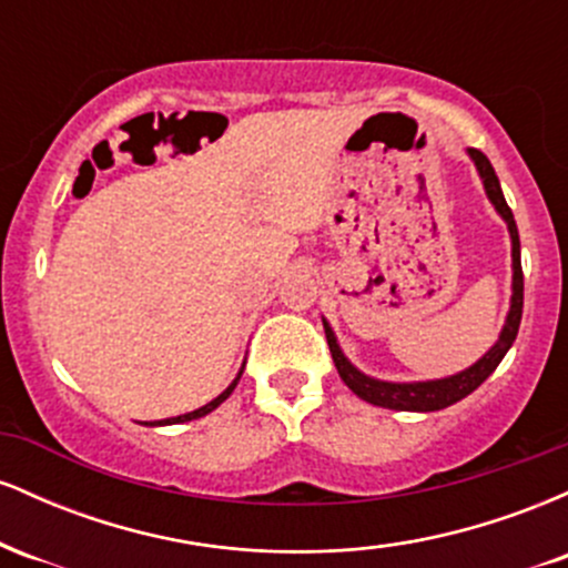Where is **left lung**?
Returning <instances> with one entry per match:
<instances>
[{"mask_svg": "<svg viewBox=\"0 0 568 568\" xmlns=\"http://www.w3.org/2000/svg\"><path fill=\"white\" fill-rule=\"evenodd\" d=\"M470 158L475 160V165H478L480 175H484V186H486L488 197H491L494 205H497L501 219L507 221V226H510V237H513V306H510V315H507L505 331H501L499 342L494 344V347L488 349L486 355L475 363V366L462 371V374L448 376V379H438V382L393 384V382L368 379V376H363L361 371L352 368L347 357H344L342 349H338L334 331H331L328 323L323 321L325 338H328V349H331V357H334V363H336L338 376H342V382L347 384L352 393H355L357 397H363V400L374 403V406L395 408V410H440V408L452 406V403L470 395L473 389H478L480 384H484L488 376L494 374V368L499 366L501 357L507 355V349L513 347L515 336H518L520 315H524V270H520L518 226H515L513 211H510V205H507L505 194H501L499 179H497V173H494L491 162H488V158L480 152V149H470Z\"/></svg>", "mask_w": 568, "mask_h": 568, "instance_id": "left-lung-1", "label": "left lung"}]
</instances>
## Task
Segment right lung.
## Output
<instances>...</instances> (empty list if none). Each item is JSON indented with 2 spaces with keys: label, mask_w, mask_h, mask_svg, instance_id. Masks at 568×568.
<instances>
[{
  "label": "right lung",
  "mask_w": 568,
  "mask_h": 568,
  "mask_svg": "<svg viewBox=\"0 0 568 568\" xmlns=\"http://www.w3.org/2000/svg\"><path fill=\"white\" fill-rule=\"evenodd\" d=\"M240 376H243V371H240V374H237V379H234V382L230 384V387H226V389H224V393H221V395L216 397V400H211V403H207V406H202V408H197V410H192V414H184V416H175V419H165V422H158V425H175V422H192V419H200V416L211 414V410H213V408H219V406H221V403H224V400H226V397H230V395H232V389H234V387H237Z\"/></svg>",
  "instance_id": "obj_1"
}]
</instances>
